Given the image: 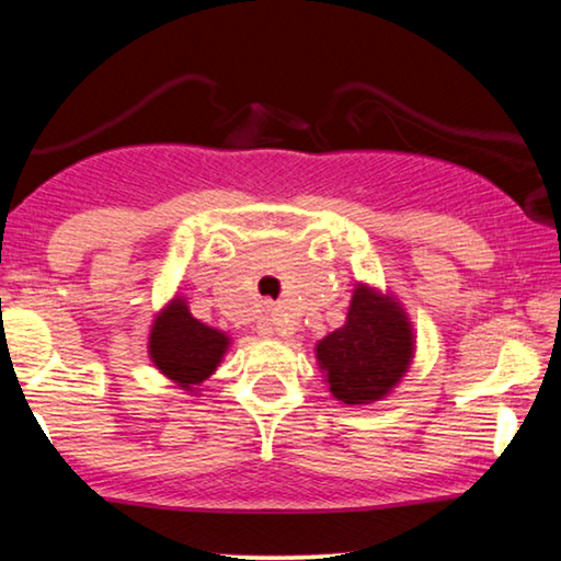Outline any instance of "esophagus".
Returning <instances> with one entry per match:
<instances>
[{
  "mask_svg": "<svg viewBox=\"0 0 561 561\" xmlns=\"http://www.w3.org/2000/svg\"><path fill=\"white\" fill-rule=\"evenodd\" d=\"M257 334L260 336H274V334L289 336V334H294V327L287 319H284V314H267L257 321Z\"/></svg>",
  "mask_w": 561,
  "mask_h": 561,
  "instance_id": "esophagus-1",
  "label": "esophagus"
}]
</instances>
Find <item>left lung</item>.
<instances>
[{"instance_id": "left-lung-1", "label": "left lung", "mask_w": 561, "mask_h": 561, "mask_svg": "<svg viewBox=\"0 0 561 561\" xmlns=\"http://www.w3.org/2000/svg\"><path fill=\"white\" fill-rule=\"evenodd\" d=\"M415 339L401 304L366 284L351 297L346 324L317 344L329 391L346 405L381 401L413 360Z\"/></svg>"}]
</instances>
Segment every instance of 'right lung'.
Wrapping results in <instances>:
<instances>
[{"instance_id":"add662e5","label":"right lung","mask_w":561,"mask_h":561,"mask_svg":"<svg viewBox=\"0 0 561 561\" xmlns=\"http://www.w3.org/2000/svg\"><path fill=\"white\" fill-rule=\"evenodd\" d=\"M230 339L190 314L183 297H175L153 321L148 354L156 368L185 391H195L220 366Z\"/></svg>"}]
</instances>
